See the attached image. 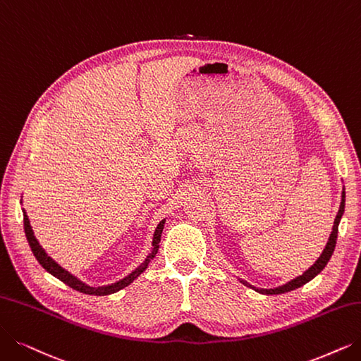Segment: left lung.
I'll return each mask as SVG.
<instances>
[{
    "mask_svg": "<svg viewBox=\"0 0 361 361\" xmlns=\"http://www.w3.org/2000/svg\"><path fill=\"white\" fill-rule=\"evenodd\" d=\"M343 207H345V191L342 192V201H341V206H339V212H338L336 218H335L334 229H331V234H330V238H329V241H327V244H326V249L323 250L322 256H320L319 259H317V262H315L308 271H305L304 274H302V276L296 277L295 280H292V281H289V283H286L284 286L276 287V289H257V287L249 284L247 281H243V284H246V286L252 287V289H255L256 292L264 293V295H280V293H286V292L295 290V289H298V287L304 286L305 283H308L310 280H312V279L317 276V274L323 271V268H324V267L327 265V262H329V259L331 257V253H334V250H335L336 238H338V226H339V221H341V218H342Z\"/></svg>",
    "mask_w": 361,
    "mask_h": 361,
    "instance_id": "8db88e82",
    "label": "left lung"
}]
</instances>
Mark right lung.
Wrapping results in <instances>:
<instances>
[{"instance_id": "obj_1", "label": "right lung", "mask_w": 361, "mask_h": 361, "mask_svg": "<svg viewBox=\"0 0 361 361\" xmlns=\"http://www.w3.org/2000/svg\"><path fill=\"white\" fill-rule=\"evenodd\" d=\"M23 226H25V234H26L27 243H30V246L32 249V253H34V256L37 257V261L41 264L42 268H44L46 271H49L51 276H54L56 279H59L61 281H63L65 284H68L69 287H72V289L77 290V292H81V293H85V295L104 296V295H111V293H115V292L124 289L126 286L130 284L135 279H137L140 276L143 271L147 269L149 261L157 255L158 243H160V240H161V233H163V228H164V221H161L160 224H158V226L155 229L154 241H152V250H151L149 256L145 259V262L140 264L139 268H136L132 274H128L126 279H123V280H120L117 283H114V284H109V286H102V287H90L87 284H84L78 279H75L74 276H71V274L66 269H63L61 265H57L53 261V259L44 252V249L39 246V243L37 241V238H35V235L32 233L30 219H27V216H26L25 212H23Z\"/></svg>"}]
</instances>
